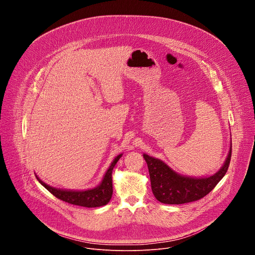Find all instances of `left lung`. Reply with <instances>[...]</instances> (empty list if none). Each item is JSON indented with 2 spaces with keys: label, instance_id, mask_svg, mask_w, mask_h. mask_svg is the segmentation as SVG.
Wrapping results in <instances>:
<instances>
[{
  "label": "left lung",
  "instance_id": "left-lung-1",
  "mask_svg": "<svg viewBox=\"0 0 255 255\" xmlns=\"http://www.w3.org/2000/svg\"><path fill=\"white\" fill-rule=\"evenodd\" d=\"M232 141L230 150L222 167L216 173L205 177H193L179 174L164 161L143 154L147 163L151 190L157 201L163 204L179 205L194 202L208 195L223 178L231 159Z\"/></svg>",
  "mask_w": 255,
  "mask_h": 255
}]
</instances>
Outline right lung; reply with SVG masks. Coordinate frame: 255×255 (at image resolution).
<instances>
[{
	"label": "right lung",
	"mask_w": 255,
	"mask_h": 255,
	"mask_svg": "<svg viewBox=\"0 0 255 255\" xmlns=\"http://www.w3.org/2000/svg\"><path fill=\"white\" fill-rule=\"evenodd\" d=\"M123 153L117 155L114 160L112 161L111 165L109 166L108 170L106 171L101 184L93 189L85 190V191H72V190H62V189H56L53 187L48 186L42 181L37 175L39 183L47 190L49 191L53 196H55L57 199L64 201L71 205H77L87 208H96V207H102L107 205L110 202L113 194V184H112V172L113 168L116 165L117 161L121 158Z\"/></svg>",
	"instance_id": "obj_1"
}]
</instances>
